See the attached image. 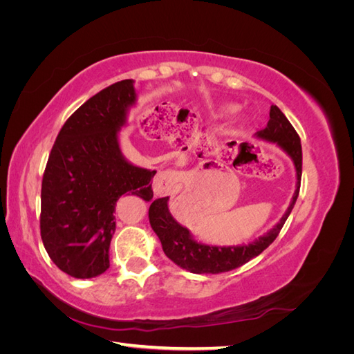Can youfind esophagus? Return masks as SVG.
<instances>
[{"label": "esophagus", "instance_id": "obj_1", "mask_svg": "<svg viewBox=\"0 0 354 354\" xmlns=\"http://www.w3.org/2000/svg\"><path fill=\"white\" fill-rule=\"evenodd\" d=\"M180 180H181V174L178 171L167 169V171H162V173H159L152 183L155 196H167V195L174 194Z\"/></svg>", "mask_w": 354, "mask_h": 354}]
</instances>
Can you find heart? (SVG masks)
<instances>
[{"label": "heart", "instance_id": "b5f03b06", "mask_svg": "<svg viewBox=\"0 0 354 354\" xmlns=\"http://www.w3.org/2000/svg\"><path fill=\"white\" fill-rule=\"evenodd\" d=\"M223 112L224 113H230V112H233V108H232V106H226V108L223 109Z\"/></svg>", "mask_w": 354, "mask_h": 354}]
</instances>
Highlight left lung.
<instances>
[{
  "label": "left lung",
  "instance_id": "8db88e82",
  "mask_svg": "<svg viewBox=\"0 0 354 354\" xmlns=\"http://www.w3.org/2000/svg\"><path fill=\"white\" fill-rule=\"evenodd\" d=\"M255 136L264 142L276 143V146H279L292 159L297 174V185L291 203H289L279 223L254 242L236 246H216L198 242L189 229L176 221L168 208V196L155 199L151 208H149V221H151L153 232L158 234L160 243H162L165 255L171 261L180 266L181 269L198 274H217L236 269V267L248 263L254 257L260 255L277 238V234L283 227L299 194L303 169L301 142H299V137L291 122L288 121V118L274 104H272L270 108V120L267 122V127L264 130L257 131Z\"/></svg>",
  "mask_w": 354,
  "mask_h": 354
}]
</instances>
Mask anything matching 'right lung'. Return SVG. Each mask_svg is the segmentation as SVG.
Wrapping results in <instances>:
<instances>
[{
    "label": "right lung",
    "instance_id": "add662e5",
    "mask_svg": "<svg viewBox=\"0 0 354 354\" xmlns=\"http://www.w3.org/2000/svg\"><path fill=\"white\" fill-rule=\"evenodd\" d=\"M133 80L109 85L62 127L41 187V239L62 272L90 279L109 269L116 201H151L156 171L136 167L121 152L120 134L136 104Z\"/></svg>",
    "mask_w": 354,
    "mask_h": 354
}]
</instances>
